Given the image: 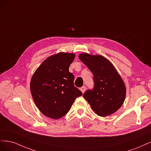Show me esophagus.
Returning a JSON list of instances; mask_svg holds the SVG:
<instances>
[{
  "label": "esophagus",
  "instance_id": "esophagus-1",
  "mask_svg": "<svg viewBox=\"0 0 151 151\" xmlns=\"http://www.w3.org/2000/svg\"><path fill=\"white\" fill-rule=\"evenodd\" d=\"M80 90L83 93L85 91V90H86V87H85V86H82V87H81V88H80Z\"/></svg>",
  "mask_w": 151,
  "mask_h": 151
}]
</instances>
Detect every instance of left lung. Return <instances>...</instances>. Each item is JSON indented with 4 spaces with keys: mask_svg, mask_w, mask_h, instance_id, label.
Returning <instances> with one entry per match:
<instances>
[{
    "mask_svg": "<svg viewBox=\"0 0 151 151\" xmlns=\"http://www.w3.org/2000/svg\"><path fill=\"white\" fill-rule=\"evenodd\" d=\"M79 59L93 75L94 88L87 90L83 98L94 112L106 116L114 114L123 105L126 96L124 82L114 66L101 55L81 53Z\"/></svg>",
    "mask_w": 151,
    "mask_h": 151,
    "instance_id": "8db88e82",
    "label": "left lung"
}]
</instances>
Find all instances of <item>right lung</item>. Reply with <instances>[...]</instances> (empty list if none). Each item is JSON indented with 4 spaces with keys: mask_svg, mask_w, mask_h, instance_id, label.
Returning <instances> with one entry per match:
<instances>
[{
    "mask_svg": "<svg viewBox=\"0 0 151 151\" xmlns=\"http://www.w3.org/2000/svg\"><path fill=\"white\" fill-rule=\"evenodd\" d=\"M74 53L60 52L48 57L32 76L30 90L34 101L47 117L58 119L70 110L76 97L82 95L74 86L75 76L69 67Z\"/></svg>",
    "mask_w": 151,
    "mask_h": 151,
    "instance_id": "obj_1",
    "label": "right lung"
}]
</instances>
